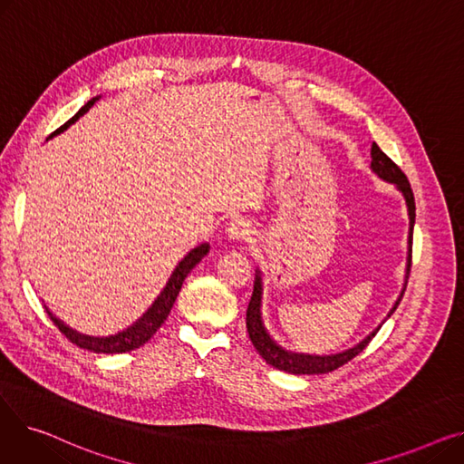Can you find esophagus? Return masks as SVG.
I'll list each match as a JSON object with an SVG mask.
<instances>
[{
  "label": "esophagus",
  "instance_id": "34e87169",
  "mask_svg": "<svg viewBox=\"0 0 464 464\" xmlns=\"http://www.w3.org/2000/svg\"><path fill=\"white\" fill-rule=\"evenodd\" d=\"M252 229L250 226L245 222V219H233V222L226 227V237L233 242H238V240H246L250 237Z\"/></svg>",
  "mask_w": 464,
  "mask_h": 464
}]
</instances>
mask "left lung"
Here are the masks:
<instances>
[{
    "mask_svg": "<svg viewBox=\"0 0 464 464\" xmlns=\"http://www.w3.org/2000/svg\"><path fill=\"white\" fill-rule=\"evenodd\" d=\"M371 169L374 173L382 179L397 186V189L404 195V201L408 207V216H410V231H408V263H406V278H404V287L401 291L399 299L395 301L393 308L389 310L387 318L392 315L406 289V282H408V275H410V266H411V235H413V224H416V201H413V193L410 188V182L406 179V175L401 170V167L392 160L387 158L376 142H372L371 149ZM261 297H263V282H261V273L259 269H256V282H254V294L246 310V329L250 334V340L254 348L259 352V355L273 364L275 369L289 372V374H327L336 371L338 367H343L348 361H352L357 353H361L364 348L369 346L371 340L374 338V334L380 331L382 325H378L367 338H362L361 343L343 353H334V355H306V353H294L287 352L282 346H278L275 340L271 338V334L266 333L265 325H263V318H261ZM385 318V320H387ZM383 320V322H385ZM382 322V324H383Z\"/></svg>",
    "mask_w": 464,
    "mask_h": 464,
    "instance_id": "8db88e82",
    "label": "left lung"
}]
</instances>
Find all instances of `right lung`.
<instances>
[{"label": "right lung", "instance_id": "obj_1", "mask_svg": "<svg viewBox=\"0 0 464 464\" xmlns=\"http://www.w3.org/2000/svg\"><path fill=\"white\" fill-rule=\"evenodd\" d=\"M100 100V95L97 97H92V100L75 114L71 120H67L65 124L62 128H58L51 137L65 131L71 124H75V121L90 111V107ZM208 245L205 242V245L193 248L179 265L177 269L173 271V275H170L169 282L165 284V287L161 289V294L158 295V299L152 303V306L146 310L140 318L130 325L128 329L120 331L116 334H111V336H88V334H81L79 331L71 329L69 325H65L63 322H60L56 315L46 308V314L51 315V320L54 322V325L65 334V338H69L72 344L82 348V350H88V352H93V353H126V352H131V350H137L139 346L146 344L149 340L156 334V331L161 327V324L167 320V315L170 312V308H173L175 301H177V295L179 291L182 287V282L186 280V276L189 275V271L193 269L195 265H198L207 254H208Z\"/></svg>", "mask_w": 464, "mask_h": 464}]
</instances>
